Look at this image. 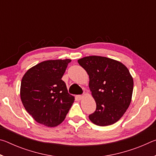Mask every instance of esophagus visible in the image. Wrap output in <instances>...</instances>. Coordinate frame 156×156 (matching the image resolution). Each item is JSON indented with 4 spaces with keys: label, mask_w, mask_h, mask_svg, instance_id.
Masks as SVG:
<instances>
[{
    "label": "esophagus",
    "mask_w": 156,
    "mask_h": 156,
    "mask_svg": "<svg viewBox=\"0 0 156 156\" xmlns=\"http://www.w3.org/2000/svg\"><path fill=\"white\" fill-rule=\"evenodd\" d=\"M76 98H77V99H78V100H81L83 98L84 96H82V95H78V96H76Z\"/></svg>",
    "instance_id": "esophagus-1"
}]
</instances>
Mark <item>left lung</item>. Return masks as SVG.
I'll list each match as a JSON object with an SVG mask.
<instances>
[{
	"instance_id": "8db88e82",
	"label": "left lung",
	"mask_w": 156,
	"mask_h": 156,
	"mask_svg": "<svg viewBox=\"0 0 156 156\" xmlns=\"http://www.w3.org/2000/svg\"><path fill=\"white\" fill-rule=\"evenodd\" d=\"M78 62L89 75L96 103L89 120L102 126L118 122L130 105L133 94V80L127 67L118 60L98 56L84 57Z\"/></svg>"
}]
</instances>
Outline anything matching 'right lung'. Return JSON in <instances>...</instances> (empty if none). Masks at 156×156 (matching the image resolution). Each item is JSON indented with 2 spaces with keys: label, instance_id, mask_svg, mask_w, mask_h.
<instances>
[{
  "label": "right lung",
  "instance_id": "right-lung-1",
  "mask_svg": "<svg viewBox=\"0 0 156 156\" xmlns=\"http://www.w3.org/2000/svg\"><path fill=\"white\" fill-rule=\"evenodd\" d=\"M71 61L70 59L45 60L30 68L23 76L21 101L37 122L54 127L65 120L75 100L68 93L61 79Z\"/></svg>",
  "mask_w": 156,
  "mask_h": 156
}]
</instances>
